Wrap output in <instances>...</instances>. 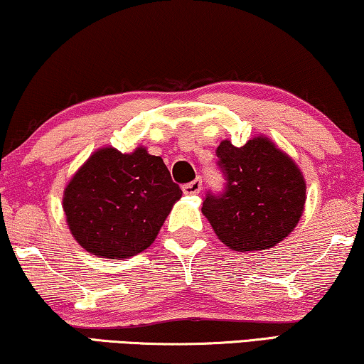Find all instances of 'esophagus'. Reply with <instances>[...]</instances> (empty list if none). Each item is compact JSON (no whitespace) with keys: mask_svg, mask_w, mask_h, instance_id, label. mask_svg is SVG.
Listing matches in <instances>:
<instances>
[{"mask_svg":"<svg viewBox=\"0 0 364 364\" xmlns=\"http://www.w3.org/2000/svg\"><path fill=\"white\" fill-rule=\"evenodd\" d=\"M182 191L186 195H197L202 191V181H200V178H195V181L186 183V186L182 187Z\"/></svg>","mask_w":364,"mask_h":364,"instance_id":"obj_1","label":"esophagus"}]
</instances>
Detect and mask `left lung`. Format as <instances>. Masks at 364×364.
I'll list each match as a JSON object with an SVG mask.
<instances>
[{"instance_id": "1", "label": "left lung", "mask_w": 364, "mask_h": 364, "mask_svg": "<svg viewBox=\"0 0 364 364\" xmlns=\"http://www.w3.org/2000/svg\"><path fill=\"white\" fill-rule=\"evenodd\" d=\"M218 164L226 191L208 193L202 213L230 250L262 251L281 243L296 228L307 200L299 166L266 136L236 147L221 141Z\"/></svg>"}]
</instances>
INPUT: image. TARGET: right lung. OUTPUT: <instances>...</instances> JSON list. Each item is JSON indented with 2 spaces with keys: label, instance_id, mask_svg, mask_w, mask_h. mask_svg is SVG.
<instances>
[{
  "label": "right lung",
  "instance_id": "right-lung-1",
  "mask_svg": "<svg viewBox=\"0 0 364 364\" xmlns=\"http://www.w3.org/2000/svg\"><path fill=\"white\" fill-rule=\"evenodd\" d=\"M182 191L159 156L144 146L123 154L97 149L65 186L68 230L98 257L126 259L149 247Z\"/></svg>",
  "mask_w": 364,
  "mask_h": 364
}]
</instances>
